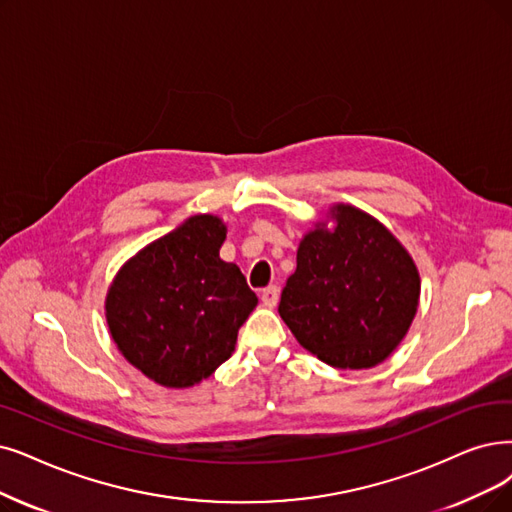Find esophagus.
Here are the masks:
<instances>
[{
    "instance_id": "obj_1",
    "label": "esophagus",
    "mask_w": 512,
    "mask_h": 512,
    "mask_svg": "<svg viewBox=\"0 0 512 512\" xmlns=\"http://www.w3.org/2000/svg\"><path fill=\"white\" fill-rule=\"evenodd\" d=\"M260 298L267 306H275L277 300H279V288H277V285H269V288H264L260 292Z\"/></svg>"
}]
</instances>
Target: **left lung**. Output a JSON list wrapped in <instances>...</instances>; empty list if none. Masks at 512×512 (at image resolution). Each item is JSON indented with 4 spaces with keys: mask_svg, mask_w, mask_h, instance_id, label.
Returning <instances> with one entry per match:
<instances>
[{
    "mask_svg": "<svg viewBox=\"0 0 512 512\" xmlns=\"http://www.w3.org/2000/svg\"><path fill=\"white\" fill-rule=\"evenodd\" d=\"M334 231L304 235L279 315L296 340L340 370L374 367L391 355L418 309L420 277L403 245L378 220L336 206Z\"/></svg>",
    "mask_w": 512,
    "mask_h": 512,
    "instance_id": "8db88e82",
    "label": "left lung"
}]
</instances>
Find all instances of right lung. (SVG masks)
<instances>
[{"mask_svg":"<svg viewBox=\"0 0 512 512\" xmlns=\"http://www.w3.org/2000/svg\"><path fill=\"white\" fill-rule=\"evenodd\" d=\"M222 220L191 216L124 264L107 294L117 349L147 378L185 388L235 351L258 296L237 264L220 260Z\"/></svg>","mask_w":512,"mask_h":512,"instance_id":"1","label":"right lung"}]
</instances>
